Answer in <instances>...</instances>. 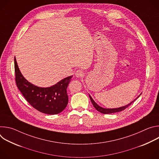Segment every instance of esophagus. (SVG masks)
<instances>
[{
	"instance_id": "34e87169",
	"label": "esophagus",
	"mask_w": 159,
	"mask_h": 159,
	"mask_svg": "<svg viewBox=\"0 0 159 159\" xmlns=\"http://www.w3.org/2000/svg\"><path fill=\"white\" fill-rule=\"evenodd\" d=\"M75 75V76H76L77 77H82L84 76V72H83L82 70H78L76 71Z\"/></svg>"
}]
</instances>
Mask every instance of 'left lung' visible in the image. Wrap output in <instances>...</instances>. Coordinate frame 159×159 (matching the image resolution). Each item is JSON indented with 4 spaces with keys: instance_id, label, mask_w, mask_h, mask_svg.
Instances as JSON below:
<instances>
[{
    "instance_id": "1",
    "label": "left lung",
    "mask_w": 159,
    "mask_h": 159,
    "mask_svg": "<svg viewBox=\"0 0 159 159\" xmlns=\"http://www.w3.org/2000/svg\"><path fill=\"white\" fill-rule=\"evenodd\" d=\"M140 95H141V94H140ZM139 96H139L137 97V98H139ZM89 98H90V101H91V102L93 103L94 107L99 112H101V113H103V114H111V113L118 112H120V111H123V110H125L126 107H128L129 105H131V104L132 102H133L136 99H137V98L135 99L133 101H132V102H130L129 104H127V105H126V106H123V107H118V108L107 109V108H104V107H102L99 106L93 100V99L92 98V97L90 96V95H89Z\"/></svg>"
}]
</instances>
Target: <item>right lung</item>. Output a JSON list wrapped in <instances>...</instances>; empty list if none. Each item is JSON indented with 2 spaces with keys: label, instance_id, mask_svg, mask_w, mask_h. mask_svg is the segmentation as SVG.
Listing matches in <instances>:
<instances>
[{
  "label": "right lung",
  "instance_id": "right-lung-1",
  "mask_svg": "<svg viewBox=\"0 0 159 159\" xmlns=\"http://www.w3.org/2000/svg\"><path fill=\"white\" fill-rule=\"evenodd\" d=\"M16 82L26 101L36 109L47 115H57L66 107L69 98L66 89L72 75L49 87H37L28 82L20 73L14 58Z\"/></svg>",
  "mask_w": 159,
  "mask_h": 159
}]
</instances>
